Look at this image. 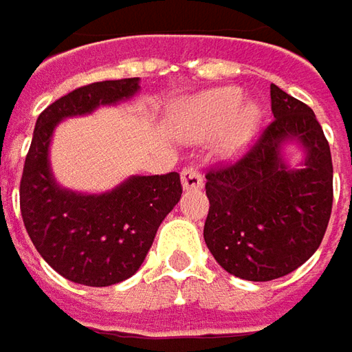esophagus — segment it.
Here are the masks:
<instances>
[{
	"mask_svg": "<svg viewBox=\"0 0 352 352\" xmlns=\"http://www.w3.org/2000/svg\"><path fill=\"white\" fill-rule=\"evenodd\" d=\"M180 176L184 190H199L201 186H203V176H201V172L197 170L193 164L184 166V170L180 172Z\"/></svg>",
	"mask_w": 352,
	"mask_h": 352,
	"instance_id": "obj_1",
	"label": "esophagus"
}]
</instances>
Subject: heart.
I'll return each instance as SVG.
<instances>
[{
    "instance_id": "obj_1",
    "label": "heart",
    "mask_w": 352,
    "mask_h": 352,
    "mask_svg": "<svg viewBox=\"0 0 352 352\" xmlns=\"http://www.w3.org/2000/svg\"><path fill=\"white\" fill-rule=\"evenodd\" d=\"M237 88H217L201 94L178 109V124L188 138H207L222 132L228 153L241 151L258 128L261 109L256 103L241 104Z\"/></svg>"
}]
</instances>
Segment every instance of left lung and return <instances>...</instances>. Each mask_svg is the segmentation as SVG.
Segmentation results:
<instances>
[{"mask_svg": "<svg viewBox=\"0 0 352 352\" xmlns=\"http://www.w3.org/2000/svg\"><path fill=\"white\" fill-rule=\"evenodd\" d=\"M274 120L236 161L205 174L203 236L217 263L237 278L270 282L293 272L318 249L333 203L329 144L309 105L270 86ZM299 141L302 169H287L281 145Z\"/></svg>", "mask_w": 352, "mask_h": 352, "instance_id": "8db88e82", "label": "left lung"}]
</instances>
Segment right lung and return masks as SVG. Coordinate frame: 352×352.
<instances>
[{"mask_svg": "<svg viewBox=\"0 0 352 352\" xmlns=\"http://www.w3.org/2000/svg\"><path fill=\"white\" fill-rule=\"evenodd\" d=\"M138 78L94 82L43 109L21 178V214L34 247L70 282L105 287L138 272L164 217L182 197L178 172L132 176L103 195H78L53 182L47 147L55 124L138 91Z\"/></svg>", "mask_w": 352, "mask_h": 352, "instance_id": "1", "label": "right lung"}]
</instances>
